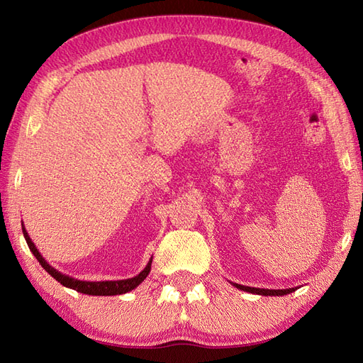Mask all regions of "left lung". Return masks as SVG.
Returning <instances> with one entry per match:
<instances>
[{
	"instance_id": "obj_1",
	"label": "left lung",
	"mask_w": 363,
	"mask_h": 363,
	"mask_svg": "<svg viewBox=\"0 0 363 363\" xmlns=\"http://www.w3.org/2000/svg\"><path fill=\"white\" fill-rule=\"evenodd\" d=\"M237 289L246 291V293L251 294H259V296H286L291 294L293 291H296L297 288H288V289H264V288H252V286H245V285H238V284H233Z\"/></svg>"
}]
</instances>
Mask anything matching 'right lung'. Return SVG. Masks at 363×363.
Masks as SVG:
<instances>
[{
  "mask_svg": "<svg viewBox=\"0 0 363 363\" xmlns=\"http://www.w3.org/2000/svg\"><path fill=\"white\" fill-rule=\"evenodd\" d=\"M21 228H23V234H24L26 242H28L29 250L32 251V254L35 255V257H37V260L40 262L41 267L46 269L55 280H58L61 285L66 286V288H70V289H75V291H78V293H82V294H87V296H117V294H126V293H129V291L135 289L141 284V281H143L147 277V274L151 272L152 257L149 259L146 268L143 271H141L140 274H137L135 277H130V279L101 280V281H89V280L74 279V277L67 276V274L60 272L54 267H50V264L46 262V259H44L43 255L40 254V251L37 250V246H35V243L32 242V238L29 237L28 231H26V228H24L23 223H21Z\"/></svg>",
  "mask_w": 363,
  "mask_h": 363,
  "instance_id": "obj_1",
  "label": "right lung"
}]
</instances>
